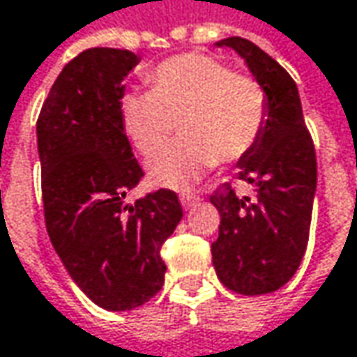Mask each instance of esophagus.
<instances>
[{
	"mask_svg": "<svg viewBox=\"0 0 357 357\" xmlns=\"http://www.w3.org/2000/svg\"><path fill=\"white\" fill-rule=\"evenodd\" d=\"M199 203V197H195V195H189V192H183L181 195V205L185 207V209H191Z\"/></svg>",
	"mask_w": 357,
	"mask_h": 357,
	"instance_id": "1",
	"label": "esophagus"
}]
</instances>
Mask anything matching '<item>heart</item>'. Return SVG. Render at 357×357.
Here are the masks:
<instances>
[{"instance_id": "1", "label": "heart", "mask_w": 357, "mask_h": 357, "mask_svg": "<svg viewBox=\"0 0 357 357\" xmlns=\"http://www.w3.org/2000/svg\"><path fill=\"white\" fill-rule=\"evenodd\" d=\"M152 91L119 97L121 128L144 156L167 143L176 121L183 138L148 165L158 187H187L205 170L245 156L268 117L264 87L207 54L172 56L148 73Z\"/></svg>"}]
</instances>
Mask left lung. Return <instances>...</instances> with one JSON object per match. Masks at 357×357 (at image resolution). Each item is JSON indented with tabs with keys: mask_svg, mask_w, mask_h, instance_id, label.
Here are the masks:
<instances>
[{
	"mask_svg": "<svg viewBox=\"0 0 357 357\" xmlns=\"http://www.w3.org/2000/svg\"><path fill=\"white\" fill-rule=\"evenodd\" d=\"M215 46L242 56L266 91L268 117L254 148L238 160L240 178L256 187L258 199L234 191L211 197L221 215L213 266L234 293H274L293 278L307 250L317 191L315 148L293 77L250 40L231 36Z\"/></svg>",
	"mask_w": 357,
	"mask_h": 357,
	"instance_id": "left-lung-1",
	"label": "left lung"
}]
</instances>
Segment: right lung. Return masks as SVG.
<instances>
[{
  "label": "right lung",
  "instance_id": "obj_1",
  "mask_svg": "<svg viewBox=\"0 0 357 357\" xmlns=\"http://www.w3.org/2000/svg\"><path fill=\"white\" fill-rule=\"evenodd\" d=\"M138 63L119 48L81 52L61 70L36 123L50 242L77 287L107 311H132L162 289L160 248L183 219L168 189L126 203L144 172L121 128L119 97Z\"/></svg>",
  "mask_w": 357,
  "mask_h": 357
}]
</instances>
